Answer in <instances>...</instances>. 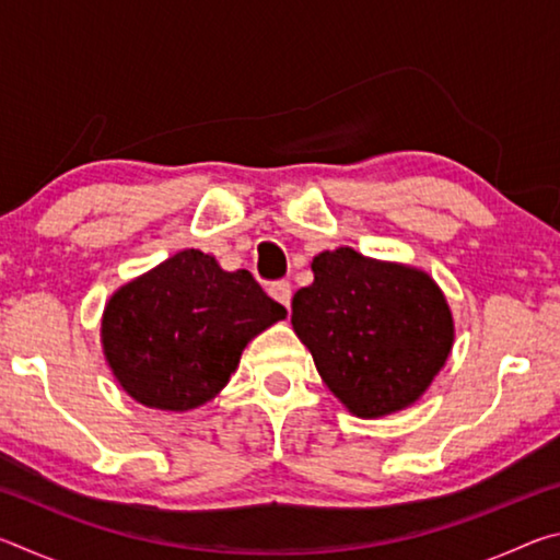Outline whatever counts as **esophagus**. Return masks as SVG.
I'll list each match as a JSON object with an SVG mask.
<instances>
[{
    "label": "esophagus",
    "mask_w": 560,
    "mask_h": 560,
    "mask_svg": "<svg viewBox=\"0 0 560 560\" xmlns=\"http://www.w3.org/2000/svg\"><path fill=\"white\" fill-rule=\"evenodd\" d=\"M269 293H271V299H277L281 306H291V283L289 281H273L271 287H269Z\"/></svg>",
    "instance_id": "obj_1"
}]
</instances>
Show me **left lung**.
Segmentation results:
<instances>
[{"label": "left lung", "mask_w": 560, "mask_h": 560, "mask_svg": "<svg viewBox=\"0 0 560 560\" xmlns=\"http://www.w3.org/2000/svg\"><path fill=\"white\" fill-rule=\"evenodd\" d=\"M314 283L291 301V324L328 390L358 417L420 400L447 363L454 320L430 273L350 246L314 257Z\"/></svg>", "instance_id": "obj_1"}]
</instances>
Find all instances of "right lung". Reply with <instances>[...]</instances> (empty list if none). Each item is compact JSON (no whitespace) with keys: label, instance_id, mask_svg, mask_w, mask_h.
I'll return each instance as SVG.
<instances>
[{"label":"right lung","instance_id":"right-lung-1","mask_svg":"<svg viewBox=\"0 0 560 560\" xmlns=\"http://www.w3.org/2000/svg\"><path fill=\"white\" fill-rule=\"evenodd\" d=\"M287 318L246 269L224 271L200 249L177 252L113 293L101 343L132 400L185 412L230 383L242 350Z\"/></svg>","mask_w":560,"mask_h":560}]
</instances>
